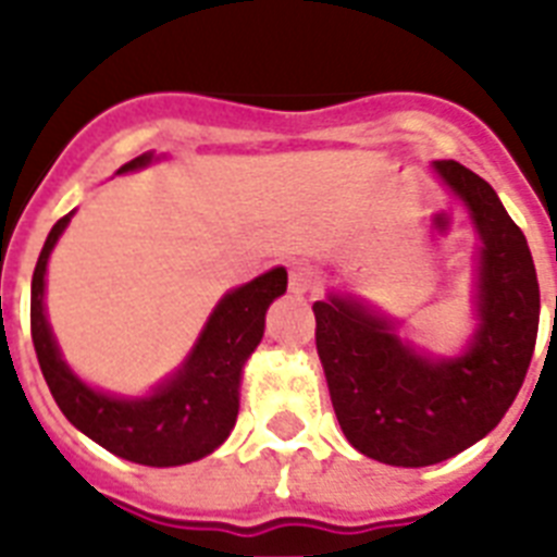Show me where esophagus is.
<instances>
[{
  "label": "esophagus",
  "instance_id": "obj_1",
  "mask_svg": "<svg viewBox=\"0 0 557 557\" xmlns=\"http://www.w3.org/2000/svg\"><path fill=\"white\" fill-rule=\"evenodd\" d=\"M318 286H321V277H318V271L312 265H306V262L292 265V271H288V292L292 295H309Z\"/></svg>",
  "mask_w": 557,
  "mask_h": 557
}]
</instances>
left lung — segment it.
<instances>
[{"mask_svg":"<svg viewBox=\"0 0 557 557\" xmlns=\"http://www.w3.org/2000/svg\"><path fill=\"white\" fill-rule=\"evenodd\" d=\"M433 173L480 234L476 330L459 356H431L398 338L396 323L352 295L318 300L314 344L349 445L387 466L422 468L457 457L497 428L535 352L541 288L527 236L494 187L459 161Z\"/></svg>","mask_w":557,"mask_h":557,"instance_id":"1","label":"left lung"}]
</instances>
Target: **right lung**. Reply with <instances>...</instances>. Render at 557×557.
Wrapping results in <instances>:
<instances>
[{
  "label": "right lung",
  "mask_w": 557,
  "mask_h": 557,
  "mask_svg": "<svg viewBox=\"0 0 557 557\" xmlns=\"http://www.w3.org/2000/svg\"><path fill=\"white\" fill-rule=\"evenodd\" d=\"M150 161L152 152H144L117 173L141 170ZM72 216L74 210L51 227L30 280V338L57 407L100 448L138 466L170 468L208 457L234 431L243 367L262 341L269 306L286 292V269L277 265L227 292L210 312L185 364L152 387L150 396H115L74 375L46 318L48 257Z\"/></svg>",
  "instance_id": "add662e5"
}]
</instances>
